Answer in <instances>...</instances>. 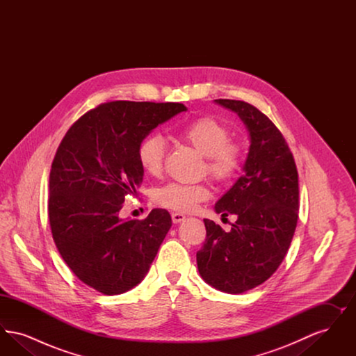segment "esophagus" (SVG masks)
<instances>
[{
  "instance_id": "obj_1",
  "label": "esophagus",
  "mask_w": 356,
  "mask_h": 356,
  "mask_svg": "<svg viewBox=\"0 0 356 356\" xmlns=\"http://www.w3.org/2000/svg\"><path fill=\"white\" fill-rule=\"evenodd\" d=\"M172 221L175 222V224H179V222H181V221L186 219V215H183V213H180V212H172Z\"/></svg>"
}]
</instances>
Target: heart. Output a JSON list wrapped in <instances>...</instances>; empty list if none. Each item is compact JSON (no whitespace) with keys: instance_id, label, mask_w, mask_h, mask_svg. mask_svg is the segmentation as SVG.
<instances>
[{"instance_id":"heart-1","label":"heart","mask_w":356,"mask_h":356,"mask_svg":"<svg viewBox=\"0 0 356 356\" xmlns=\"http://www.w3.org/2000/svg\"><path fill=\"white\" fill-rule=\"evenodd\" d=\"M179 135L196 151L207 157V172L218 181L231 179L240 164L236 145L228 143V129L212 118L193 120L179 131ZM165 143L161 136L149 135L137 147V160L148 176H157L163 170ZM208 189L202 184L170 183L154 192V202L173 211L189 212L208 197Z\"/></svg>"}]
</instances>
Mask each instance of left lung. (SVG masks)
<instances>
[{
    "label": "left lung",
    "instance_id": "8db88e82",
    "mask_svg": "<svg viewBox=\"0 0 356 356\" xmlns=\"http://www.w3.org/2000/svg\"><path fill=\"white\" fill-rule=\"evenodd\" d=\"M235 112L250 135L243 176L215 204L216 213L236 215L229 232L204 219L207 238L196 254L204 282L227 293L260 286L276 271L295 234L299 180L280 131L254 105L215 100Z\"/></svg>",
    "mask_w": 356,
    "mask_h": 356
}]
</instances>
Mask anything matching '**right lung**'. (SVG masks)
Returning a JSON list of instances; mask_svg holds the SVG:
<instances>
[{
    "label": "right lung",
    "mask_w": 356,
    "mask_h": 356,
    "mask_svg": "<svg viewBox=\"0 0 356 356\" xmlns=\"http://www.w3.org/2000/svg\"><path fill=\"white\" fill-rule=\"evenodd\" d=\"M179 102H112L77 120L64 136L49 175V221L56 247L73 273L104 295L145 277L170 231L168 211L121 219L144 170L137 147L153 129L186 112Z\"/></svg>",
    "instance_id": "obj_1"
}]
</instances>
